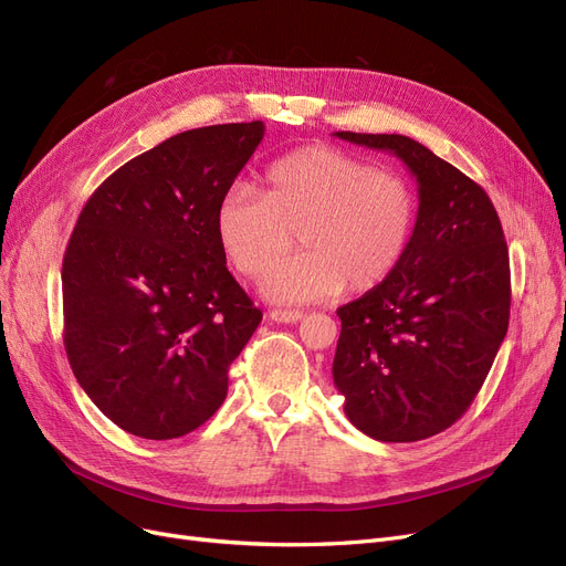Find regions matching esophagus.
<instances>
[{
	"label": "esophagus",
	"mask_w": 566,
	"mask_h": 566,
	"mask_svg": "<svg viewBox=\"0 0 566 566\" xmlns=\"http://www.w3.org/2000/svg\"><path fill=\"white\" fill-rule=\"evenodd\" d=\"M269 318L274 323H300L304 318V311H287V308H271Z\"/></svg>",
	"instance_id": "34e87169"
}]
</instances>
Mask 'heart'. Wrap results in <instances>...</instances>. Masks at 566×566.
Wrapping results in <instances>:
<instances>
[{
	"instance_id": "obj_1",
	"label": "heart",
	"mask_w": 566,
	"mask_h": 566,
	"mask_svg": "<svg viewBox=\"0 0 566 566\" xmlns=\"http://www.w3.org/2000/svg\"><path fill=\"white\" fill-rule=\"evenodd\" d=\"M418 205L409 180L332 146H302L264 171V186H234L216 209L222 253L260 279L292 248L304 251L262 283L276 302H315L388 281L409 251Z\"/></svg>"
}]
</instances>
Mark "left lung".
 Listing matches in <instances>:
<instances>
[{"label": "left lung", "mask_w": 566, "mask_h": 566, "mask_svg": "<svg viewBox=\"0 0 566 566\" xmlns=\"http://www.w3.org/2000/svg\"><path fill=\"white\" fill-rule=\"evenodd\" d=\"M388 150L418 180V218L395 274L336 311L332 365L348 420L376 441L434 437L469 409L511 313L504 230L488 192L401 134L334 132Z\"/></svg>", "instance_id": "left-lung-1"}]
</instances>
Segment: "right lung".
Instances as JSON below:
<instances>
[{
	"label": "right lung",
	"instance_id": "obj_1",
	"mask_svg": "<svg viewBox=\"0 0 566 566\" xmlns=\"http://www.w3.org/2000/svg\"><path fill=\"white\" fill-rule=\"evenodd\" d=\"M262 137V120L180 132L113 171L76 220L64 350L85 395L134 437L205 424L262 321L216 234L220 199Z\"/></svg>",
	"mask_w": 566,
	"mask_h": 566
}]
</instances>
